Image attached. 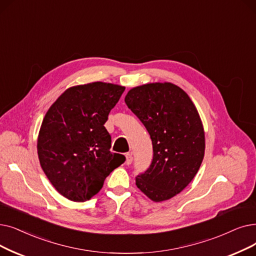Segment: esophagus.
<instances>
[{"mask_svg":"<svg viewBox=\"0 0 256 256\" xmlns=\"http://www.w3.org/2000/svg\"><path fill=\"white\" fill-rule=\"evenodd\" d=\"M126 164L130 165L132 162V152H128L126 154Z\"/></svg>","mask_w":256,"mask_h":256,"instance_id":"esophagus-1","label":"esophagus"}]
</instances>
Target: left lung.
<instances>
[{
	"mask_svg": "<svg viewBox=\"0 0 256 256\" xmlns=\"http://www.w3.org/2000/svg\"><path fill=\"white\" fill-rule=\"evenodd\" d=\"M124 100L152 143V163L136 176V185L152 201H165L181 192L201 166L205 150L201 119L188 95L170 82L134 88Z\"/></svg>",
	"mask_w": 256,
	"mask_h": 256,
	"instance_id": "obj_1",
	"label": "left lung"
}]
</instances>
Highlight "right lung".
<instances>
[{
	"mask_svg": "<svg viewBox=\"0 0 256 256\" xmlns=\"http://www.w3.org/2000/svg\"><path fill=\"white\" fill-rule=\"evenodd\" d=\"M124 88L100 82L72 86L42 120L38 140L40 166L55 190L71 201L90 200L126 161L124 154L110 150L112 140L104 128Z\"/></svg>",
	"mask_w": 256,
	"mask_h": 256,
	"instance_id": "right-lung-1",
	"label": "right lung"
}]
</instances>
